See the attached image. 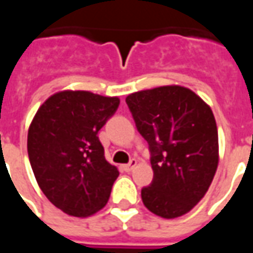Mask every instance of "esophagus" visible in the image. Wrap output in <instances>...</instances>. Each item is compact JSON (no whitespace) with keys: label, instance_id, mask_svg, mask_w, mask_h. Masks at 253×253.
<instances>
[{"label":"esophagus","instance_id":"1","mask_svg":"<svg viewBox=\"0 0 253 253\" xmlns=\"http://www.w3.org/2000/svg\"><path fill=\"white\" fill-rule=\"evenodd\" d=\"M135 165H137V160L132 159L131 161L128 163V164L123 165V169L126 170V172H131V170L134 169V168H135Z\"/></svg>","mask_w":253,"mask_h":253}]
</instances>
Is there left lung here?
Returning <instances> with one entry per match:
<instances>
[{
	"mask_svg": "<svg viewBox=\"0 0 253 253\" xmlns=\"http://www.w3.org/2000/svg\"><path fill=\"white\" fill-rule=\"evenodd\" d=\"M126 103L152 154L153 181L141 191L143 205L167 219L184 215L217 172L218 130L210 105L181 85L134 92Z\"/></svg>",
	"mask_w": 253,
	"mask_h": 253,
	"instance_id": "8db88e82",
	"label": "left lung"
}]
</instances>
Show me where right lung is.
I'll return each mask as SVG.
<instances>
[{"label":"right lung","instance_id":"obj_1","mask_svg":"<svg viewBox=\"0 0 253 253\" xmlns=\"http://www.w3.org/2000/svg\"><path fill=\"white\" fill-rule=\"evenodd\" d=\"M119 97L61 90L39 107L28 128V157L47 199L72 217L93 215L107 205L119 170L104 157L97 132Z\"/></svg>","mask_w":253,"mask_h":253}]
</instances>
